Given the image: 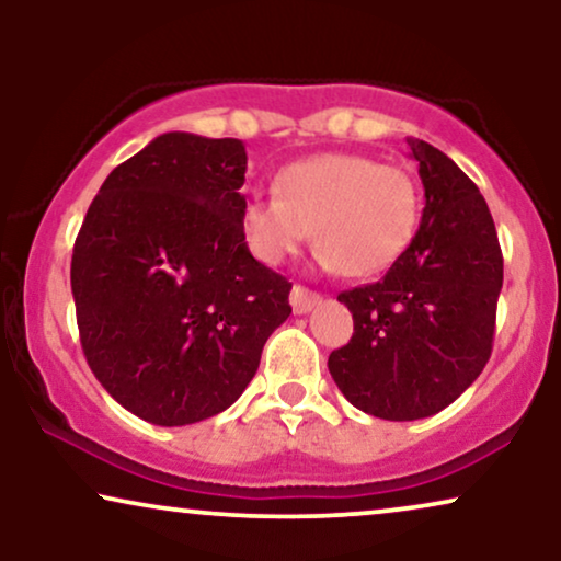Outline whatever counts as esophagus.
Here are the masks:
<instances>
[{
  "instance_id": "1",
  "label": "esophagus",
  "mask_w": 561,
  "mask_h": 561,
  "mask_svg": "<svg viewBox=\"0 0 561 561\" xmlns=\"http://www.w3.org/2000/svg\"><path fill=\"white\" fill-rule=\"evenodd\" d=\"M319 301H321V296L317 294V290L298 286V283L294 288H290V306H294L296 313H309Z\"/></svg>"
}]
</instances>
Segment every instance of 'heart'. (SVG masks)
I'll use <instances>...</instances> for the list:
<instances>
[{"instance_id":"1","label":"heart","mask_w":561,"mask_h":561,"mask_svg":"<svg viewBox=\"0 0 561 561\" xmlns=\"http://www.w3.org/2000/svg\"><path fill=\"white\" fill-rule=\"evenodd\" d=\"M275 196L242 204L244 244L265 265H280L309 242L319 260L347 278L393 267L421 221V191L405 168L357 152H321L280 168Z\"/></svg>"}]
</instances>
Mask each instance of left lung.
<instances>
[{
	"label": "left lung",
	"mask_w": 561,
	"mask_h": 561,
	"mask_svg": "<svg viewBox=\"0 0 561 561\" xmlns=\"http://www.w3.org/2000/svg\"><path fill=\"white\" fill-rule=\"evenodd\" d=\"M426 206L411 248L378 283L342 290L355 332L329 373L355 409L416 421L447 409L493 352L503 252L480 188L455 160L409 140Z\"/></svg>",
	"instance_id": "1"
}]
</instances>
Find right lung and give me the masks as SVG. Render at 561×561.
Here are the masks:
<instances>
[{
	"instance_id": "right-lung-1",
	"label": "right lung",
	"mask_w": 561,
	"mask_h": 561,
	"mask_svg": "<svg viewBox=\"0 0 561 561\" xmlns=\"http://www.w3.org/2000/svg\"><path fill=\"white\" fill-rule=\"evenodd\" d=\"M248 152L165 133L114 168L71 257L83 355L119 405L158 426L229 409L288 319L290 283L240 229Z\"/></svg>"
}]
</instances>
